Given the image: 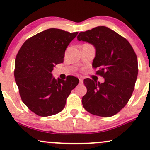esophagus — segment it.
Returning a JSON list of instances; mask_svg holds the SVG:
<instances>
[{
  "label": "esophagus",
  "instance_id": "1",
  "mask_svg": "<svg viewBox=\"0 0 150 150\" xmlns=\"http://www.w3.org/2000/svg\"><path fill=\"white\" fill-rule=\"evenodd\" d=\"M79 81H80V84L83 83V79L81 78V77H80V78H79Z\"/></svg>",
  "mask_w": 150,
  "mask_h": 150
}]
</instances>
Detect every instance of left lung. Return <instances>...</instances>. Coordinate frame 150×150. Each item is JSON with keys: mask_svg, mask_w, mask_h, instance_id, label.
<instances>
[{"mask_svg": "<svg viewBox=\"0 0 150 150\" xmlns=\"http://www.w3.org/2000/svg\"><path fill=\"white\" fill-rule=\"evenodd\" d=\"M77 38L95 47L92 67L99 68L96 74L105 79L104 83L84 80L87 92L82 105L93 115L112 116L127 104L133 92L138 73L137 56L125 38L104 26L81 32Z\"/></svg>", "mask_w": 150, "mask_h": 150, "instance_id": "1", "label": "left lung"}]
</instances>
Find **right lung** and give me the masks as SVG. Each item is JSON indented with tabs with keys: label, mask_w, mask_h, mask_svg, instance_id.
Returning <instances> with one entry per match:
<instances>
[{
	"label": "right lung",
	"mask_w": 150,
	"mask_h": 150,
	"mask_svg": "<svg viewBox=\"0 0 150 150\" xmlns=\"http://www.w3.org/2000/svg\"><path fill=\"white\" fill-rule=\"evenodd\" d=\"M78 32L48 29L29 38L19 50L14 75L20 97L29 109L39 116L61 112L72 89L78 85L77 77L66 80L53 77L55 65L62 63L67 46Z\"/></svg>",
	"instance_id": "add662e5"
}]
</instances>
